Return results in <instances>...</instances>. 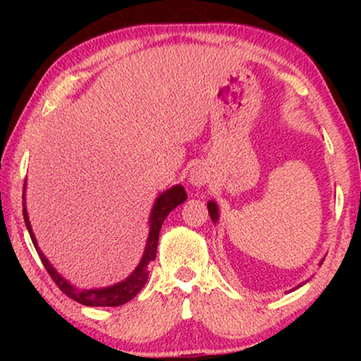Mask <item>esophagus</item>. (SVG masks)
I'll use <instances>...</instances> for the list:
<instances>
[{
	"instance_id": "1",
	"label": "esophagus",
	"mask_w": 361,
	"mask_h": 361,
	"mask_svg": "<svg viewBox=\"0 0 361 361\" xmlns=\"http://www.w3.org/2000/svg\"><path fill=\"white\" fill-rule=\"evenodd\" d=\"M189 182L194 187H202L210 182V172L207 171V167L204 166H197L190 171L189 174Z\"/></svg>"
}]
</instances>
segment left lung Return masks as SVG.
Segmentation results:
<instances>
[{
  "label": "left lung",
  "instance_id": "obj_1",
  "mask_svg": "<svg viewBox=\"0 0 361 361\" xmlns=\"http://www.w3.org/2000/svg\"><path fill=\"white\" fill-rule=\"evenodd\" d=\"M207 209H209V214H210V219H212V221H214V224H216V221H219V205L215 204V202H209V204H207Z\"/></svg>",
  "mask_w": 361,
  "mask_h": 361
}]
</instances>
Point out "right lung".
I'll return each mask as SVG.
<instances>
[{"label": "right lung", "instance_id": "add662e5", "mask_svg": "<svg viewBox=\"0 0 361 361\" xmlns=\"http://www.w3.org/2000/svg\"><path fill=\"white\" fill-rule=\"evenodd\" d=\"M24 189H26V184H24ZM23 200H26L24 199V194H23ZM185 200H187L185 189L180 184L171 187V189L162 192V194L157 197L154 202V207H152V210H151L149 236H147L146 248H145V253H142L140 264L136 266V269L133 271V273L128 276L126 279H123V281H120V283H116L113 286H108V288H100V289H77V288H73L71 283H67V281L52 268V264L49 263V259L44 256L41 248L37 246L36 236H34V233H32L31 221H29V216H27L26 204H23V215H24V221H26L29 235H31L34 248H36L39 258H41L42 264H44V268L47 269L49 276H51V278L54 279V283L59 286V289H61L63 294H67L68 298H72L73 300H77V302H80L83 305H90V307H118V305H123V304H126L128 300H131L142 288H145L147 276H149L147 264H149L151 261L156 259L157 241H159L161 226H162V224H164L166 216L169 215L177 205H180L182 202H185Z\"/></svg>", "mask_w": 361, "mask_h": 361}]
</instances>
